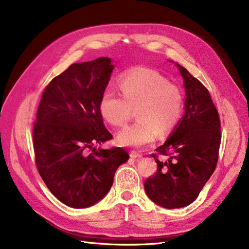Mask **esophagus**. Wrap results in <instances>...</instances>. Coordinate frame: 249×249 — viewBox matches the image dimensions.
<instances>
[{
	"instance_id": "1",
	"label": "esophagus",
	"mask_w": 249,
	"mask_h": 249,
	"mask_svg": "<svg viewBox=\"0 0 249 249\" xmlns=\"http://www.w3.org/2000/svg\"><path fill=\"white\" fill-rule=\"evenodd\" d=\"M130 157L133 158V159H137V158H141L142 157V154L137 153V152H134V150H132V152L130 153Z\"/></svg>"
}]
</instances>
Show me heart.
Wrapping results in <instances>:
<instances>
[{
    "label": "heart",
    "mask_w": 249,
    "mask_h": 249,
    "mask_svg": "<svg viewBox=\"0 0 249 249\" xmlns=\"http://www.w3.org/2000/svg\"><path fill=\"white\" fill-rule=\"evenodd\" d=\"M118 86L123 96L105 89L99 107L103 118L114 126L124 125L136 112V122L117 135L120 144L143 147L155 140L157 132L166 135L176 126L183 111V94L177 85L153 71L137 70L120 77Z\"/></svg>",
    "instance_id": "heart-1"
}]
</instances>
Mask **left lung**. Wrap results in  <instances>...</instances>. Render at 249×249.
<instances>
[{
    "label": "left lung",
    "instance_id": "8db88e82",
    "mask_svg": "<svg viewBox=\"0 0 249 249\" xmlns=\"http://www.w3.org/2000/svg\"><path fill=\"white\" fill-rule=\"evenodd\" d=\"M177 65L184 79L185 114L171 136L156 148L168 159L160 161L153 155L157 171L144 183L147 196L166 209L183 208L197 198L216 168L221 141L219 114L209 90Z\"/></svg>",
    "mask_w": 249,
    "mask_h": 249
}]
</instances>
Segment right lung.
<instances>
[{
	"label": "right lung",
	"instance_id": "1",
	"mask_svg": "<svg viewBox=\"0 0 249 249\" xmlns=\"http://www.w3.org/2000/svg\"><path fill=\"white\" fill-rule=\"evenodd\" d=\"M113 69L108 57L71 64L50 82L37 110L33 127L37 169L49 190L71 208H88L101 200L119 165L129 159L122 147H93L113 138L99 107Z\"/></svg>",
	"mask_w": 249,
	"mask_h": 249
}]
</instances>
